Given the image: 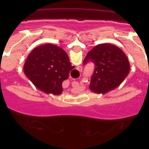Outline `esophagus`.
Returning <instances> with one entry per match:
<instances>
[{
	"label": "esophagus",
	"mask_w": 149,
	"mask_h": 149,
	"mask_svg": "<svg viewBox=\"0 0 149 149\" xmlns=\"http://www.w3.org/2000/svg\"><path fill=\"white\" fill-rule=\"evenodd\" d=\"M79 71H82V68H81V67H79Z\"/></svg>",
	"instance_id": "34e87169"
}]
</instances>
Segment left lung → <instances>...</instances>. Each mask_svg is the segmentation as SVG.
Here are the masks:
<instances>
[{
  "instance_id": "obj_1",
  "label": "left lung",
  "mask_w": 149,
  "mask_h": 149,
  "mask_svg": "<svg viewBox=\"0 0 149 149\" xmlns=\"http://www.w3.org/2000/svg\"><path fill=\"white\" fill-rule=\"evenodd\" d=\"M89 62L95 64L89 89L98 94H104L118 87L130 72L127 56L114 45H96L84 59V64Z\"/></svg>"
}]
</instances>
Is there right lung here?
Listing matches in <instances>:
<instances>
[{
  "label": "right lung",
  "instance_id": "right-lung-1",
  "mask_svg": "<svg viewBox=\"0 0 149 149\" xmlns=\"http://www.w3.org/2000/svg\"><path fill=\"white\" fill-rule=\"evenodd\" d=\"M74 68L65 51L53 44L34 48L24 65V72L36 87L55 95L63 92L62 84Z\"/></svg>",
  "mask_w": 149,
  "mask_h": 149
}]
</instances>
